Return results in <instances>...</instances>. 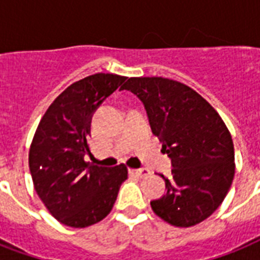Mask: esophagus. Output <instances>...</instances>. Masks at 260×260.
<instances>
[{"instance_id": "esophagus-1", "label": "esophagus", "mask_w": 260, "mask_h": 260, "mask_svg": "<svg viewBox=\"0 0 260 260\" xmlns=\"http://www.w3.org/2000/svg\"><path fill=\"white\" fill-rule=\"evenodd\" d=\"M131 174H134L136 177L139 178H146L150 175V170H147V169H138V170H129Z\"/></svg>"}]
</instances>
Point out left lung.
<instances>
[{
  "label": "left lung",
  "mask_w": 260,
  "mask_h": 260,
  "mask_svg": "<svg viewBox=\"0 0 260 260\" xmlns=\"http://www.w3.org/2000/svg\"><path fill=\"white\" fill-rule=\"evenodd\" d=\"M129 90L143 102L151 129L171 159L166 194L151 208L171 225L193 226L224 201L235 175L234 142L209 102L183 83L162 77L129 78Z\"/></svg>",
  "instance_id": "obj_1"
}]
</instances>
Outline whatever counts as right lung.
<instances>
[{"mask_svg":"<svg viewBox=\"0 0 260 260\" xmlns=\"http://www.w3.org/2000/svg\"><path fill=\"white\" fill-rule=\"evenodd\" d=\"M125 79L104 73L81 79L59 94L39 122L30 175L43 204L64 225L85 228L105 218L128 178L124 165L108 169L83 159L94 112Z\"/></svg>","mask_w":260,"mask_h":260,"instance_id":"1","label":"right lung"}]
</instances>
